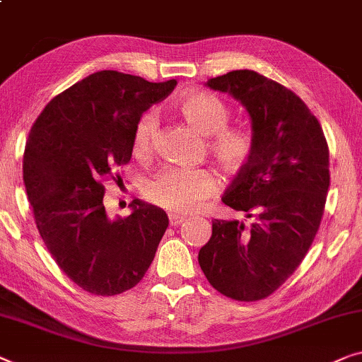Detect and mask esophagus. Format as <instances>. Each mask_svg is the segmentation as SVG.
I'll use <instances>...</instances> for the list:
<instances>
[{"instance_id":"obj_1","label":"esophagus","mask_w":362,"mask_h":362,"mask_svg":"<svg viewBox=\"0 0 362 362\" xmlns=\"http://www.w3.org/2000/svg\"><path fill=\"white\" fill-rule=\"evenodd\" d=\"M185 220H186V217H182V216H175V214L170 216V223L173 225V227H177V225H181Z\"/></svg>"}]
</instances>
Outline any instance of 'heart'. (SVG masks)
<instances>
[{
  "label": "heart",
  "instance_id": "1",
  "mask_svg": "<svg viewBox=\"0 0 362 362\" xmlns=\"http://www.w3.org/2000/svg\"><path fill=\"white\" fill-rule=\"evenodd\" d=\"M180 116L206 135L207 153L217 168L227 176L242 173L253 158L255 135L242 124H228L230 109L222 99L207 91H191L177 99ZM158 120L153 112H145L132 132V153L139 161H148L153 155ZM217 181L209 170L168 168L146 185L145 194L151 202L175 216H186L202 207L216 196Z\"/></svg>",
  "mask_w": 362,
  "mask_h": 362
}]
</instances>
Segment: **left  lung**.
<instances>
[{"mask_svg": "<svg viewBox=\"0 0 362 362\" xmlns=\"http://www.w3.org/2000/svg\"><path fill=\"white\" fill-rule=\"evenodd\" d=\"M207 86L243 104L256 140L253 158L222 202L253 218L212 220L199 264L220 294L253 302L279 289L305 258L329 187L322 125L296 93L251 70L211 78Z\"/></svg>", "mask_w": 362, "mask_h": 362, "instance_id": "obj_1", "label": "left lung"}]
</instances>
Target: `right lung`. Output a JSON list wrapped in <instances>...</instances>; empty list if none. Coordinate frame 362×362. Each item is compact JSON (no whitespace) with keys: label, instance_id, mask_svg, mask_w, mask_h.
<instances>
[{"label":"right lung","instance_id":"add662e5","mask_svg":"<svg viewBox=\"0 0 362 362\" xmlns=\"http://www.w3.org/2000/svg\"><path fill=\"white\" fill-rule=\"evenodd\" d=\"M114 70L96 71L57 94L35 119L23 158V180L42 240L59 268L94 296L137 286L168 228L161 209L132 202L109 218L107 181L122 185L140 116L175 90Z\"/></svg>","mask_w":362,"mask_h":362}]
</instances>
